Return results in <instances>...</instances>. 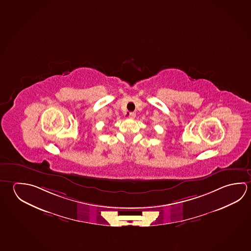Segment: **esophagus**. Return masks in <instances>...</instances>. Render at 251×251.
Instances as JSON below:
<instances>
[{
    "label": "esophagus",
    "mask_w": 251,
    "mask_h": 251,
    "mask_svg": "<svg viewBox=\"0 0 251 251\" xmlns=\"http://www.w3.org/2000/svg\"><path fill=\"white\" fill-rule=\"evenodd\" d=\"M128 117H129L130 119H134V118L136 117V113H135V112H129V113H128Z\"/></svg>",
    "instance_id": "1"
}]
</instances>
